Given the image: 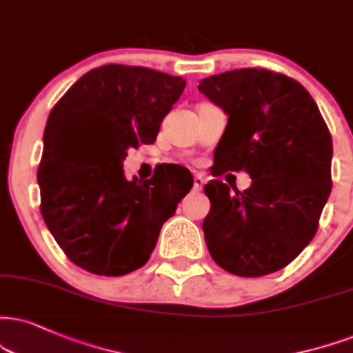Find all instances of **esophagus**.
<instances>
[{
	"mask_svg": "<svg viewBox=\"0 0 353 353\" xmlns=\"http://www.w3.org/2000/svg\"><path fill=\"white\" fill-rule=\"evenodd\" d=\"M204 186V178L201 175H196L194 176V181H193V190L194 191H201Z\"/></svg>",
	"mask_w": 353,
	"mask_h": 353,
	"instance_id": "obj_1",
	"label": "esophagus"
}]
</instances>
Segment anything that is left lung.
<instances>
[{
    "mask_svg": "<svg viewBox=\"0 0 353 353\" xmlns=\"http://www.w3.org/2000/svg\"><path fill=\"white\" fill-rule=\"evenodd\" d=\"M198 90L229 116L212 175L245 170L247 190L221 180L204 186L203 221L212 260L254 278L293 262L314 237L332 188V137L319 108L293 78L241 68L199 81Z\"/></svg>",
    "mask_w": 353,
    "mask_h": 353,
    "instance_id": "obj_1",
    "label": "left lung"
}]
</instances>
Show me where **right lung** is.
<instances>
[{
  "mask_svg": "<svg viewBox=\"0 0 353 353\" xmlns=\"http://www.w3.org/2000/svg\"><path fill=\"white\" fill-rule=\"evenodd\" d=\"M185 85L152 68L103 65L50 111L37 170L41 212L60 249L86 272L121 276L145 265L193 186L180 165L143 181L123 170L130 147L155 141Z\"/></svg>",
  "mask_w": 353,
  "mask_h": 353,
  "instance_id": "add662e5",
  "label": "right lung"
}]
</instances>
